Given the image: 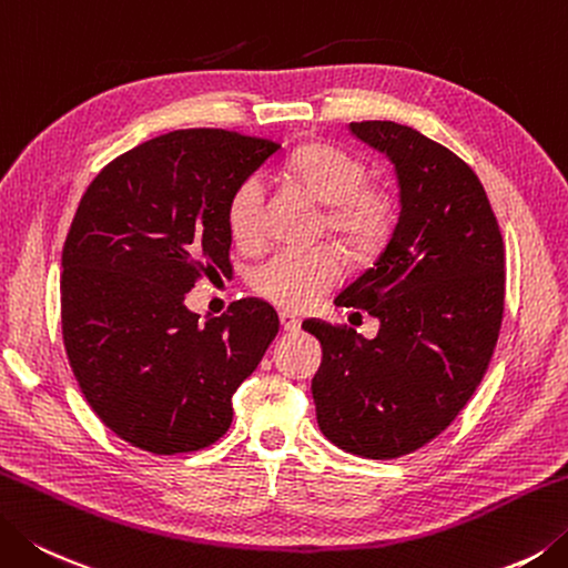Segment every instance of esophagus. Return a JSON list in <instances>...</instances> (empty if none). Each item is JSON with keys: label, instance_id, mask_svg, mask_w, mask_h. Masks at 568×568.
I'll return each instance as SVG.
<instances>
[{"label": "esophagus", "instance_id": "34e87169", "mask_svg": "<svg viewBox=\"0 0 568 568\" xmlns=\"http://www.w3.org/2000/svg\"><path fill=\"white\" fill-rule=\"evenodd\" d=\"M280 324H282L284 331H288V334H292V331L302 328V318L294 316V314H288V312H282L280 314Z\"/></svg>", "mask_w": 568, "mask_h": 568}]
</instances>
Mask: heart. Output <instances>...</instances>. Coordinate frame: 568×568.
<instances>
[{"label": "heart", "mask_w": 568, "mask_h": 568, "mask_svg": "<svg viewBox=\"0 0 568 568\" xmlns=\"http://www.w3.org/2000/svg\"><path fill=\"white\" fill-rule=\"evenodd\" d=\"M294 178L328 210V230L351 250L373 252L388 237L393 202L378 187H368V170L338 145H306L294 153ZM266 180L262 173L244 178L227 205V227L242 247L260 242L264 227ZM344 276V260L331 247L276 250L252 270V288L266 302L292 312L314 306Z\"/></svg>", "instance_id": "heart-1"}]
</instances>
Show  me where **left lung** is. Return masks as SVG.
I'll use <instances>...</instances> for the list:
<instances>
[{
  "label": "left lung",
  "mask_w": 568,
  "mask_h": 568,
  "mask_svg": "<svg viewBox=\"0 0 568 568\" xmlns=\"http://www.w3.org/2000/svg\"><path fill=\"white\" fill-rule=\"evenodd\" d=\"M348 131L390 160L400 190L390 240L336 296L381 328H302L324 351L312 381L321 433L351 455L393 459L440 435L483 381L505 312V244L483 183L453 151L393 121Z\"/></svg>",
  "instance_id": "obj_1"
}]
</instances>
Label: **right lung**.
<instances>
[{"instance_id": "right-lung-1", "label": "right lung", "mask_w": 568, "mask_h": 568, "mask_svg": "<svg viewBox=\"0 0 568 568\" xmlns=\"http://www.w3.org/2000/svg\"><path fill=\"white\" fill-rule=\"evenodd\" d=\"M280 145L217 128L158 135L83 192L61 252L63 346L105 427L153 455L227 433L232 395L260 366L280 316L260 298L202 324L185 306L230 266L227 205Z\"/></svg>"}]
</instances>
